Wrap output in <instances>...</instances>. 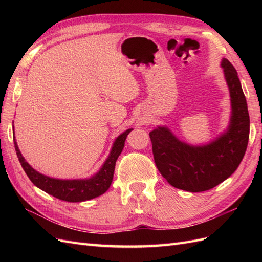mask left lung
Masks as SVG:
<instances>
[{"mask_svg": "<svg viewBox=\"0 0 262 262\" xmlns=\"http://www.w3.org/2000/svg\"><path fill=\"white\" fill-rule=\"evenodd\" d=\"M231 95L232 116L228 129L211 143L189 145L166 126L149 132L157 169L169 184L190 192L210 190L238 167L249 140V114L238 75L227 59L221 62Z\"/></svg>", "mask_w": 262, "mask_h": 262, "instance_id": "8db88e82", "label": "left lung"}]
</instances>
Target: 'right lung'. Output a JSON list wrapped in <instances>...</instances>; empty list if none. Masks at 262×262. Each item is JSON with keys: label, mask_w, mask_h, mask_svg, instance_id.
I'll return each instance as SVG.
<instances>
[{"label": "right lung", "mask_w": 262, "mask_h": 262, "mask_svg": "<svg viewBox=\"0 0 262 262\" xmlns=\"http://www.w3.org/2000/svg\"><path fill=\"white\" fill-rule=\"evenodd\" d=\"M131 131L132 129L126 130L116 139V141L114 142L113 148L110 150V154L104 165L101 166L99 171L97 173H95L93 177L87 179L63 180L45 176L42 173L35 170L25 161V158L23 157L18 148L17 142L15 140V136L14 145L23 169L25 170L26 175L36 187L43 190V191L48 194L58 198L60 200L68 202H82L99 196L100 194L105 193L109 189L114 178L116 162L119 155L121 154L125 139Z\"/></svg>", "instance_id": "right-lung-1"}]
</instances>
